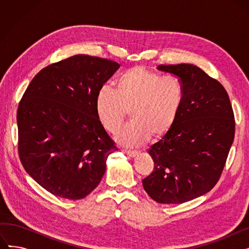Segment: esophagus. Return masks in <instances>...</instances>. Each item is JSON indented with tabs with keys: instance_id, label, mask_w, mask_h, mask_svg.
<instances>
[{
	"instance_id": "esophagus-1",
	"label": "esophagus",
	"mask_w": 249,
	"mask_h": 249,
	"mask_svg": "<svg viewBox=\"0 0 249 249\" xmlns=\"http://www.w3.org/2000/svg\"><path fill=\"white\" fill-rule=\"evenodd\" d=\"M125 153L130 156V158H135V156H137L139 154L138 151H135V150H125Z\"/></svg>"
}]
</instances>
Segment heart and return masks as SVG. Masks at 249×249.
Returning a JSON list of instances; mask_svg holds the SVG:
<instances>
[{"mask_svg":"<svg viewBox=\"0 0 249 249\" xmlns=\"http://www.w3.org/2000/svg\"><path fill=\"white\" fill-rule=\"evenodd\" d=\"M185 90L177 76L134 67L118 76L115 90L103 86L95 109L102 126L112 134L119 131L127 112L131 123L118 136L125 146H139L149 137H163L175 125L184 102Z\"/></svg>","mask_w":249,"mask_h":249,"instance_id":"obj_1","label":"heart"}]
</instances>
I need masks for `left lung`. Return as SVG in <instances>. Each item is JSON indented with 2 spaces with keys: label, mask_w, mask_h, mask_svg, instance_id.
<instances>
[{
  "label": "left lung",
  "mask_w": 249,
  "mask_h": 249,
  "mask_svg": "<svg viewBox=\"0 0 249 249\" xmlns=\"http://www.w3.org/2000/svg\"><path fill=\"white\" fill-rule=\"evenodd\" d=\"M178 77L184 102L173 128L148 149L153 172L142 180L155 202L181 204L210 192L223 171L235 133L224 87L190 63L160 64Z\"/></svg>",
  "instance_id": "8db88e82"
}]
</instances>
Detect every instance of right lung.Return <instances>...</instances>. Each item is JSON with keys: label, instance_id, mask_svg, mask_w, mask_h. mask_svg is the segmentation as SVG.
Instances as JSON below:
<instances>
[{"label": "right lung", "instance_id": "right-lung-1", "mask_svg": "<svg viewBox=\"0 0 249 249\" xmlns=\"http://www.w3.org/2000/svg\"><path fill=\"white\" fill-rule=\"evenodd\" d=\"M119 68L110 59L77 54L41 70L25 90L17 112L20 160L56 197H87L118 149L98 120L95 101Z\"/></svg>", "mask_w": 249, "mask_h": 249}]
</instances>
